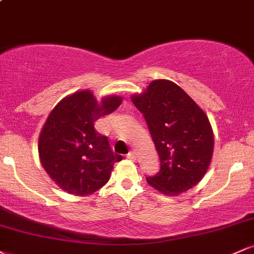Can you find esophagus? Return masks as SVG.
Instances as JSON below:
<instances>
[{"instance_id": "obj_1", "label": "esophagus", "mask_w": 254, "mask_h": 254, "mask_svg": "<svg viewBox=\"0 0 254 254\" xmlns=\"http://www.w3.org/2000/svg\"><path fill=\"white\" fill-rule=\"evenodd\" d=\"M127 157L130 160H136V153L135 151H130V153L127 155Z\"/></svg>"}]
</instances>
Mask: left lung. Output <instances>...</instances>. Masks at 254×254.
Here are the masks:
<instances>
[{
	"label": "left lung",
	"mask_w": 254,
	"mask_h": 254,
	"mask_svg": "<svg viewBox=\"0 0 254 254\" xmlns=\"http://www.w3.org/2000/svg\"><path fill=\"white\" fill-rule=\"evenodd\" d=\"M131 100L143 113L160 159V172L147 183L167 196L186 192L205 176L214 153L208 116L170 80H154Z\"/></svg>",
	"instance_id": "8db88e82"
}]
</instances>
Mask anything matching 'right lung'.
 <instances>
[{"label":"right lung","instance_id":"add662e5","mask_svg":"<svg viewBox=\"0 0 254 254\" xmlns=\"http://www.w3.org/2000/svg\"><path fill=\"white\" fill-rule=\"evenodd\" d=\"M121 95L97 100L92 90H77L51 111L38 139L43 168L63 191L88 196L110 180L113 165L123 157L111 149L106 136L94 129L100 117L121 106Z\"/></svg>","mask_w":254,"mask_h":254}]
</instances>
